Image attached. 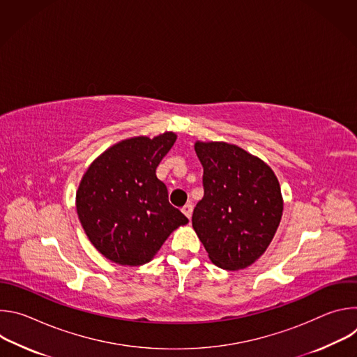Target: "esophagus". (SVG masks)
Returning a JSON list of instances; mask_svg holds the SVG:
<instances>
[{
  "label": "esophagus",
  "mask_w": 357,
  "mask_h": 357,
  "mask_svg": "<svg viewBox=\"0 0 357 357\" xmlns=\"http://www.w3.org/2000/svg\"><path fill=\"white\" fill-rule=\"evenodd\" d=\"M192 212H193V205H192V203H188V205H185V206L182 208V213H183L188 219L192 218Z\"/></svg>",
  "instance_id": "obj_1"
}]
</instances>
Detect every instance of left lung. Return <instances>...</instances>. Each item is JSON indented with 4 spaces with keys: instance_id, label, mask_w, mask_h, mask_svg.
Instances as JSON below:
<instances>
[{
    "instance_id": "1",
    "label": "left lung",
    "mask_w": 357,
    "mask_h": 357,
    "mask_svg": "<svg viewBox=\"0 0 357 357\" xmlns=\"http://www.w3.org/2000/svg\"><path fill=\"white\" fill-rule=\"evenodd\" d=\"M203 167V199L192 226L209 259L225 270H241L270 245L282 216L277 176L261 160L227 142H196Z\"/></svg>"
}]
</instances>
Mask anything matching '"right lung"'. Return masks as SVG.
<instances>
[{
    "mask_svg": "<svg viewBox=\"0 0 357 357\" xmlns=\"http://www.w3.org/2000/svg\"><path fill=\"white\" fill-rule=\"evenodd\" d=\"M176 135L124 139L103 152L86 171L77 193L79 220L93 245L121 266H142L186 216L168 200L157 167Z\"/></svg>",
    "mask_w": 357,
    "mask_h": 357,
    "instance_id": "1",
    "label": "right lung"
}]
</instances>
